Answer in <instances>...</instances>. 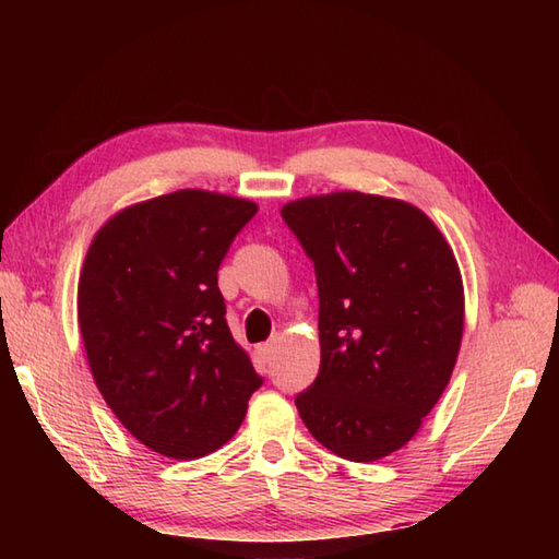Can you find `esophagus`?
Masks as SVG:
<instances>
[{
    "label": "esophagus",
    "mask_w": 559,
    "mask_h": 559,
    "mask_svg": "<svg viewBox=\"0 0 559 559\" xmlns=\"http://www.w3.org/2000/svg\"><path fill=\"white\" fill-rule=\"evenodd\" d=\"M257 353L261 355V360H264V362H269V360L273 358V353H276V343H273V341H266V343H261V346L257 348Z\"/></svg>",
    "instance_id": "1"
}]
</instances>
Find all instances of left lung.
Instances as JSON below:
<instances>
[{
    "label": "left lung",
    "mask_w": 559,
    "mask_h": 559,
    "mask_svg": "<svg viewBox=\"0 0 559 559\" xmlns=\"http://www.w3.org/2000/svg\"><path fill=\"white\" fill-rule=\"evenodd\" d=\"M281 218L312 259L319 290L322 365L295 406L336 456H389L418 432L456 365V259L406 201L336 192L293 201Z\"/></svg>",
    "instance_id": "obj_1"
}]
</instances>
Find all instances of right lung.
Instances as JSON below:
<instances>
[{
  "label": "right lung",
  "instance_id": "right-lung-1",
  "mask_svg": "<svg viewBox=\"0 0 559 559\" xmlns=\"http://www.w3.org/2000/svg\"><path fill=\"white\" fill-rule=\"evenodd\" d=\"M254 213L252 201L182 189L117 213L83 261L79 326L93 379L117 420L163 456L223 447L264 384L218 288Z\"/></svg>",
  "mask_w": 559,
  "mask_h": 559
}]
</instances>
